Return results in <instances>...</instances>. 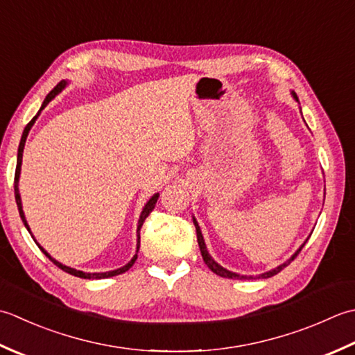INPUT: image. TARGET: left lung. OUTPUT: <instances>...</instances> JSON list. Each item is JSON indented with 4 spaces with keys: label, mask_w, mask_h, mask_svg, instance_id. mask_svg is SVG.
<instances>
[{
    "label": "left lung",
    "mask_w": 355,
    "mask_h": 355,
    "mask_svg": "<svg viewBox=\"0 0 355 355\" xmlns=\"http://www.w3.org/2000/svg\"><path fill=\"white\" fill-rule=\"evenodd\" d=\"M294 96H295V93H294ZM295 99H297V96H295ZM194 227H196V234H198V243H199V248H200V252H202V257H204V262L207 263V266L209 270H211L213 272H216L218 274V276H220V277H227V279H247L245 276H239V274H236V272H231V271H228V270H225V268H222V266L219 265V263H216L214 260L211 259V256L208 254V251H207V247H205V242H204V237H202V233H200V228H199V225H198V222L194 220ZM305 245V243H303ZM303 245L300 247V250L295 252V254L288 260V262H285L284 265H280V266H277V268H274V270H271V271H268V272H263V274H260V279H266V277H271V276H274V274H277V272H280L282 270L285 268V266H288L289 263L293 262V260L297 257V254L299 252L302 251V248H303ZM250 279H252V277H250Z\"/></svg>",
    "instance_id": "obj_1"
}]
</instances>
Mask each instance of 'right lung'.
<instances>
[{"label": "right lung", "instance_id": "obj_1", "mask_svg": "<svg viewBox=\"0 0 355 355\" xmlns=\"http://www.w3.org/2000/svg\"><path fill=\"white\" fill-rule=\"evenodd\" d=\"M64 85H66V81H61V83H58L55 87H53V90L49 93V95L46 96V99H44V103H42V105H41V110H44V107L50 103V101H52L58 93H60L62 89H64ZM40 110V112H41ZM40 114V113H38ZM38 114H36V116L28 122V124L26 125V128H24V132H23V137H21V142H19V148H18V159H17V170H15V180H13V188H15V200H17V205H18V209H19V216H21V219H23V222H24V225H26V228L28 230V225H27V222H26V218H24V213H23V207H21V198H19V191H18V180H19V171H21V161H23V150H24V144H26V139H27V135H28V132H31V128H32V125L35 124V121H36V118H38ZM157 198H159V194H155L153 198H151L148 202H147V205L144 207V209H142V214H141V219H139V225H137V251H139V243H141V236H139V231H141V227H142V223H144V220H146L148 216H150V213L153 211L155 209V207H156V202H157ZM40 247V245H38ZM40 250L44 252V254L52 260V262L58 266V268H61L62 271H66V272H69V274H71V276H76V277H83V279H105V277H113V276H118V274H122V272H125V271H128L130 268H132L133 266V263L136 262V259H137V254H135V257L130 260V262L125 265V266H122V268H119V270H114V271H108V272H84V271H78V270H73V268H69V266H66V265H62V263H60V262H56L55 259H52L50 257L47 252L44 251V248H41L40 247Z\"/></svg>", "mask_w": 355, "mask_h": 355}]
</instances>
